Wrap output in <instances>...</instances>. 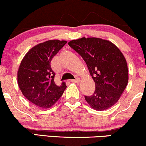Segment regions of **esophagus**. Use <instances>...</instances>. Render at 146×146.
Wrapping results in <instances>:
<instances>
[{
    "mask_svg": "<svg viewBox=\"0 0 146 146\" xmlns=\"http://www.w3.org/2000/svg\"><path fill=\"white\" fill-rule=\"evenodd\" d=\"M80 81V80L79 78H76V79H75V80H71V82H74V83H78Z\"/></svg>",
    "mask_w": 146,
    "mask_h": 146,
    "instance_id": "obj_1",
    "label": "esophagus"
}]
</instances>
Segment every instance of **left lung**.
Returning <instances> with one entry per match:
<instances>
[{
    "instance_id": "left-lung-1",
    "label": "left lung",
    "mask_w": 146,
    "mask_h": 146,
    "mask_svg": "<svg viewBox=\"0 0 146 146\" xmlns=\"http://www.w3.org/2000/svg\"><path fill=\"white\" fill-rule=\"evenodd\" d=\"M88 66L95 84L90 96H84L93 109L104 110L119 100L128 84L126 60L113 43L98 38H82L68 43Z\"/></svg>"
}]
</instances>
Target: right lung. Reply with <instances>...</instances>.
<instances>
[{"instance_id": "add662e5", "label": "right lung", "mask_w": 146, "mask_h": 146, "mask_svg": "<svg viewBox=\"0 0 146 146\" xmlns=\"http://www.w3.org/2000/svg\"><path fill=\"white\" fill-rule=\"evenodd\" d=\"M66 41L51 40L29 50L22 60L18 71V84L24 96L37 106L48 108L62 95L66 83L58 86L56 73L51 67L53 56Z\"/></svg>"}]
</instances>
